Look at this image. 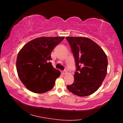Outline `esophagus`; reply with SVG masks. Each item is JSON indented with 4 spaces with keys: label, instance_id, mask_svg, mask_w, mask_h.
<instances>
[{
    "label": "esophagus",
    "instance_id": "34e87169",
    "mask_svg": "<svg viewBox=\"0 0 123 123\" xmlns=\"http://www.w3.org/2000/svg\"><path fill=\"white\" fill-rule=\"evenodd\" d=\"M61 73H62V75H65V74H67V72L66 71H62L61 72Z\"/></svg>",
    "mask_w": 123,
    "mask_h": 123
}]
</instances>
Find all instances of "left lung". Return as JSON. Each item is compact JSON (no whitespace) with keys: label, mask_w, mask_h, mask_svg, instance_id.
<instances>
[{"label":"left lung","mask_w":123,"mask_h":123,"mask_svg":"<svg viewBox=\"0 0 123 123\" xmlns=\"http://www.w3.org/2000/svg\"><path fill=\"white\" fill-rule=\"evenodd\" d=\"M73 53L76 67L74 81L67 88L79 97L96 92L107 74V56L101 48L87 37H67Z\"/></svg>","instance_id":"left-lung-1"}]
</instances>
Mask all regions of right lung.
Listing matches in <instances>:
<instances>
[{
    "label": "right lung",
    "mask_w": 123,
    "mask_h": 123,
    "mask_svg": "<svg viewBox=\"0 0 123 123\" xmlns=\"http://www.w3.org/2000/svg\"><path fill=\"white\" fill-rule=\"evenodd\" d=\"M64 37H41L32 39L18 53L17 71L20 81L29 91L47 92L53 88L61 73L54 68L51 53Z\"/></svg>",
    "instance_id": "1"
}]
</instances>
